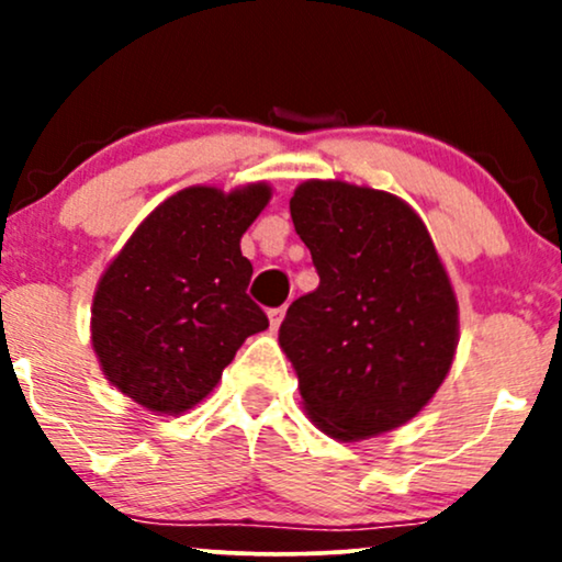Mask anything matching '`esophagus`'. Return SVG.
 <instances>
[{
  "instance_id": "obj_1",
  "label": "esophagus",
  "mask_w": 562,
  "mask_h": 562,
  "mask_svg": "<svg viewBox=\"0 0 562 562\" xmlns=\"http://www.w3.org/2000/svg\"><path fill=\"white\" fill-rule=\"evenodd\" d=\"M285 306H277V308H269V325H272V330L282 325V319H285Z\"/></svg>"
}]
</instances>
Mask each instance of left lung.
<instances>
[{
  "label": "left lung",
  "mask_w": 562,
  "mask_h": 562,
  "mask_svg": "<svg viewBox=\"0 0 562 562\" xmlns=\"http://www.w3.org/2000/svg\"><path fill=\"white\" fill-rule=\"evenodd\" d=\"M290 216L319 274L280 325L303 409L340 441L398 428L443 383L460 330L423 218L389 192L319 179Z\"/></svg>",
  "instance_id": "1"
}]
</instances>
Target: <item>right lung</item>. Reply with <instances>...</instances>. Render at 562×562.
<instances>
[{
    "instance_id": "obj_1",
    "label": "right lung",
    "mask_w": 562,
    "mask_h": 562,
    "mask_svg": "<svg viewBox=\"0 0 562 562\" xmlns=\"http://www.w3.org/2000/svg\"><path fill=\"white\" fill-rule=\"evenodd\" d=\"M272 198L267 184L224 195L187 187L160 203L102 274L92 346L128 398L179 415L209 396L248 335L269 327L248 290L243 232Z\"/></svg>"
}]
</instances>
